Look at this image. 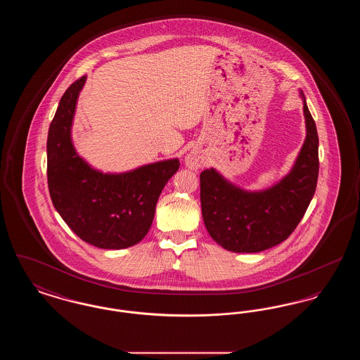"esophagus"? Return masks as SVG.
Wrapping results in <instances>:
<instances>
[{"instance_id":"34e87169","label":"esophagus","mask_w":360,"mask_h":360,"mask_svg":"<svg viewBox=\"0 0 360 360\" xmlns=\"http://www.w3.org/2000/svg\"><path fill=\"white\" fill-rule=\"evenodd\" d=\"M186 165H188L190 169H198V167H201V165H202V159H201L198 155L191 153V154L188 155V158H186Z\"/></svg>"}]
</instances>
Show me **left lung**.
Wrapping results in <instances>:
<instances>
[{
  "label": "left lung",
  "mask_w": 360,
  "mask_h": 360,
  "mask_svg": "<svg viewBox=\"0 0 360 360\" xmlns=\"http://www.w3.org/2000/svg\"><path fill=\"white\" fill-rule=\"evenodd\" d=\"M304 97V94H302ZM307 139L290 174L271 188L250 193L210 169L200 175L209 235L232 252H259L285 241L304 217L319 178V135L304 98Z\"/></svg>",
  "instance_id": "8db88e82"
}]
</instances>
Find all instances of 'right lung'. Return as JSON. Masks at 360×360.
<instances>
[{
    "instance_id": "right-lung-1",
    "label": "right lung",
    "mask_w": 360,
    "mask_h": 360,
    "mask_svg": "<svg viewBox=\"0 0 360 360\" xmlns=\"http://www.w3.org/2000/svg\"><path fill=\"white\" fill-rule=\"evenodd\" d=\"M86 77L62 96L49 129L47 179L52 204L81 239L103 250L135 245L151 228L158 198L179 169L163 160L125 174H103L79 158L71 143V122Z\"/></svg>"
}]
</instances>
